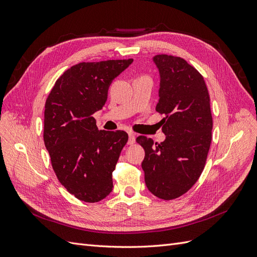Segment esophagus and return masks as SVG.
Masks as SVG:
<instances>
[{"mask_svg":"<svg viewBox=\"0 0 257 257\" xmlns=\"http://www.w3.org/2000/svg\"><path fill=\"white\" fill-rule=\"evenodd\" d=\"M135 141H136L135 135L133 133H128V142H127V144L128 145H133L135 143Z\"/></svg>","mask_w":257,"mask_h":257,"instance_id":"1","label":"esophagus"}]
</instances>
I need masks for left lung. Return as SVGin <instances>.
<instances>
[{"mask_svg": "<svg viewBox=\"0 0 257 257\" xmlns=\"http://www.w3.org/2000/svg\"><path fill=\"white\" fill-rule=\"evenodd\" d=\"M160 73L159 102L155 110L165 114L161 122L166 138L161 144L139 136L145 149L142 167L148 190L170 200L183 195L203 173L211 144L212 115L204 77L184 59L153 57Z\"/></svg>", "mask_w": 257, "mask_h": 257, "instance_id": "1", "label": "left lung"}]
</instances>
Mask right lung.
<instances>
[{"mask_svg":"<svg viewBox=\"0 0 257 257\" xmlns=\"http://www.w3.org/2000/svg\"><path fill=\"white\" fill-rule=\"evenodd\" d=\"M133 62H82L54 83L46 100L44 142L59 181L85 203H97L112 191V172L128 135L98 131L93 113L105 105L112 80Z\"/></svg>","mask_w":257,"mask_h":257,"instance_id":"1","label":"right lung"}]
</instances>
